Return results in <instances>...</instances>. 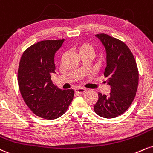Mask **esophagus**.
<instances>
[{
    "mask_svg": "<svg viewBox=\"0 0 153 153\" xmlns=\"http://www.w3.org/2000/svg\"><path fill=\"white\" fill-rule=\"evenodd\" d=\"M85 91H86V90L84 89V88H76V89L75 90V93H79V94H82V93H84Z\"/></svg>",
    "mask_w": 153,
    "mask_h": 153,
    "instance_id": "obj_1",
    "label": "esophagus"
}]
</instances>
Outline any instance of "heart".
Returning a JSON list of instances; mask_svg holds the SVG:
<instances>
[{"mask_svg":"<svg viewBox=\"0 0 153 153\" xmlns=\"http://www.w3.org/2000/svg\"><path fill=\"white\" fill-rule=\"evenodd\" d=\"M78 52L79 55L83 54V53H90V54L94 55L95 48L92 44L89 43H83L79 45L78 48Z\"/></svg>","mask_w":153,"mask_h":153,"instance_id":"heart-1","label":"heart"}]
</instances>
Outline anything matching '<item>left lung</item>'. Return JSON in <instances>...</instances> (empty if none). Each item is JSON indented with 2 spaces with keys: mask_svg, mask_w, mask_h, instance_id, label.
Masks as SVG:
<instances>
[{
  "mask_svg": "<svg viewBox=\"0 0 153 153\" xmlns=\"http://www.w3.org/2000/svg\"><path fill=\"white\" fill-rule=\"evenodd\" d=\"M103 44L107 53L104 76L110 86L108 95L98 93L94 105L95 113L105 118L122 115L131 105L138 86L139 73L135 59L124 42L109 35H95Z\"/></svg>",
  "mask_w": 153,
  "mask_h": 153,
  "instance_id": "1",
  "label": "left lung"
}]
</instances>
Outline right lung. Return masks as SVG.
<instances>
[{
	"mask_svg": "<svg viewBox=\"0 0 153 153\" xmlns=\"http://www.w3.org/2000/svg\"><path fill=\"white\" fill-rule=\"evenodd\" d=\"M64 39L38 42L22 55L18 71L20 92L25 104L37 116L54 120L65 113L74 96L73 90L59 89L53 83L55 53Z\"/></svg>",
	"mask_w": 153,
	"mask_h": 153,
	"instance_id": "right-lung-1",
	"label": "right lung"
}]
</instances>
